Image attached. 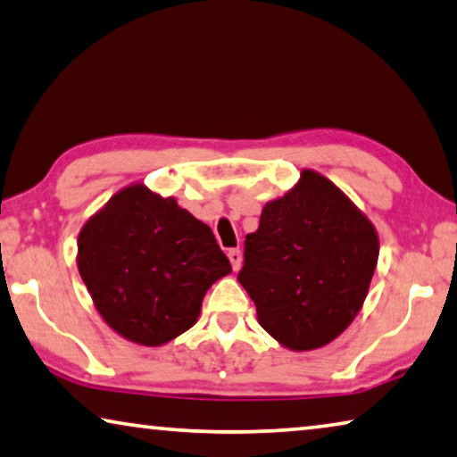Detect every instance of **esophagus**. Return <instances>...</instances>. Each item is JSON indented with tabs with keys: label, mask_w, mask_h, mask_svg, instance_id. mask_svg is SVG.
I'll return each instance as SVG.
<instances>
[{
	"label": "esophagus",
	"mask_w": 457,
	"mask_h": 457,
	"mask_svg": "<svg viewBox=\"0 0 457 457\" xmlns=\"http://www.w3.org/2000/svg\"><path fill=\"white\" fill-rule=\"evenodd\" d=\"M228 258H229V262H231V268H234V270H240V266H242V252L237 250V248H231V250H228Z\"/></svg>",
	"instance_id": "obj_1"
}]
</instances>
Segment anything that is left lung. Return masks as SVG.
<instances>
[{
  "mask_svg": "<svg viewBox=\"0 0 457 457\" xmlns=\"http://www.w3.org/2000/svg\"><path fill=\"white\" fill-rule=\"evenodd\" d=\"M376 260L372 223L331 180L303 170L295 189L268 203L258 229L245 236L237 280L260 325L282 345L305 352L353 321Z\"/></svg>",
  "mask_w": 457,
  "mask_h": 457,
  "instance_id": "obj_1",
  "label": "left lung"
}]
</instances>
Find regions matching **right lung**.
Returning <instances> with one entry per match:
<instances>
[{"label": "right lung", "instance_id": "1", "mask_svg": "<svg viewBox=\"0 0 457 457\" xmlns=\"http://www.w3.org/2000/svg\"><path fill=\"white\" fill-rule=\"evenodd\" d=\"M77 264L107 325L142 345L189 329L207 288L231 270L212 228L142 185L85 223Z\"/></svg>", "mask_w": 457, "mask_h": 457}]
</instances>
